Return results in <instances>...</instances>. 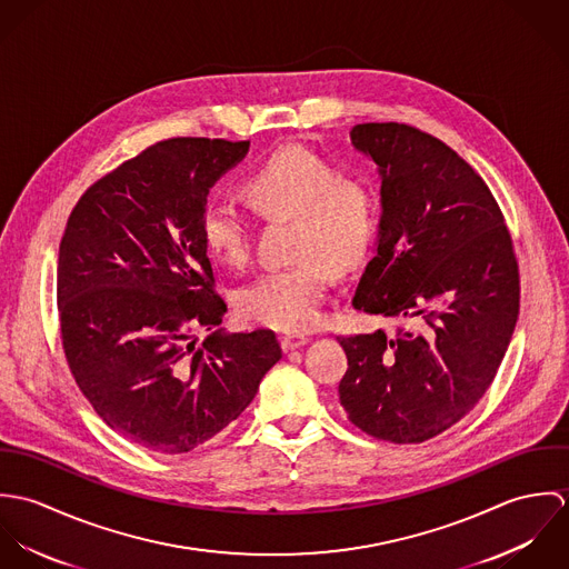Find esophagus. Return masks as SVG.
<instances>
[{
    "label": "esophagus",
    "instance_id": "34e87169",
    "mask_svg": "<svg viewBox=\"0 0 569 569\" xmlns=\"http://www.w3.org/2000/svg\"><path fill=\"white\" fill-rule=\"evenodd\" d=\"M309 343V337H305V335H284V337H280V346H282V350L284 352H291V350H296V348H302V346H307Z\"/></svg>",
    "mask_w": 569,
    "mask_h": 569
}]
</instances>
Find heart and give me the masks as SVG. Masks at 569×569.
Masks as SVG:
<instances>
[{"mask_svg": "<svg viewBox=\"0 0 569 569\" xmlns=\"http://www.w3.org/2000/svg\"><path fill=\"white\" fill-rule=\"evenodd\" d=\"M253 208L267 217L296 219L293 258L300 262L271 269L247 284L239 311L251 325L305 330L318 325L330 284V268L352 271L368 256L379 232V201L361 179L341 177L332 162L305 147L273 153L244 181ZM208 253L241 267L249 258V223L228 201H210L201 214Z\"/></svg>", "mask_w": 569, "mask_h": 569, "instance_id": "1", "label": "heart"}]
</instances>
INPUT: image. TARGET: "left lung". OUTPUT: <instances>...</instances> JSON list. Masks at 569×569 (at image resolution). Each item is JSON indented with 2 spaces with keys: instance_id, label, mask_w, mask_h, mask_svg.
I'll return each mask as SVG.
<instances>
[{
  "instance_id": "1",
  "label": "left lung",
  "mask_w": 569,
  "mask_h": 569,
  "mask_svg": "<svg viewBox=\"0 0 569 569\" xmlns=\"http://www.w3.org/2000/svg\"><path fill=\"white\" fill-rule=\"evenodd\" d=\"M381 179L375 256L352 307L401 320L337 337L348 357L339 403L366 433L425 442L485 397L519 316V271L485 179L438 138L399 122L350 131Z\"/></svg>"
}]
</instances>
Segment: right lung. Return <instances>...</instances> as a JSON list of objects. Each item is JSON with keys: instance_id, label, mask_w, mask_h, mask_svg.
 <instances>
[{"instance_id": "right-lung-1", "label": "right lung", "mask_w": 569, "mask_h": 569, "mask_svg": "<svg viewBox=\"0 0 569 569\" xmlns=\"http://www.w3.org/2000/svg\"><path fill=\"white\" fill-rule=\"evenodd\" d=\"M249 142L166 140L98 179L59 244L70 370L96 413L158 453H188L241 416L282 357L271 330L226 332L201 239L210 188ZM211 335L201 347L189 330Z\"/></svg>"}]
</instances>
